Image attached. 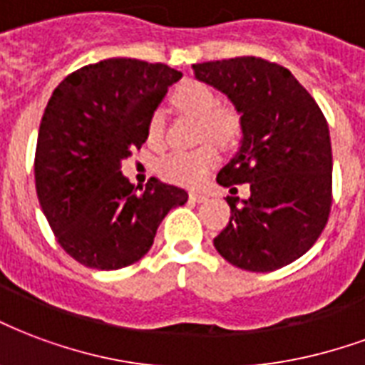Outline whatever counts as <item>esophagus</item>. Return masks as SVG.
Returning a JSON list of instances; mask_svg holds the SVG:
<instances>
[{
	"label": "esophagus",
	"instance_id": "obj_1",
	"mask_svg": "<svg viewBox=\"0 0 365 365\" xmlns=\"http://www.w3.org/2000/svg\"><path fill=\"white\" fill-rule=\"evenodd\" d=\"M190 199L193 203H203V201H207V195H205V193H199V191H191Z\"/></svg>",
	"mask_w": 365,
	"mask_h": 365
}]
</instances>
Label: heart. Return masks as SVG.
Wrapping results in <instances>:
<instances>
[{
	"mask_svg": "<svg viewBox=\"0 0 365 365\" xmlns=\"http://www.w3.org/2000/svg\"><path fill=\"white\" fill-rule=\"evenodd\" d=\"M174 104L183 114L201 120V137L218 145H230L240 133L237 115L218 108L212 88L197 81H185L174 91ZM147 143L150 148H160L164 143V120L158 110L148 115ZM218 156L215 148L205 147L193 153H172L160 162V175L170 183L183 187H197L215 168Z\"/></svg>",
	"mask_w": 365,
	"mask_h": 365,
	"instance_id": "heart-1",
	"label": "heart"
}]
</instances>
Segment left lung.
I'll return each mask as SVG.
<instances>
[{"label": "left lung", "instance_id": "obj_1", "mask_svg": "<svg viewBox=\"0 0 365 365\" xmlns=\"http://www.w3.org/2000/svg\"><path fill=\"white\" fill-rule=\"evenodd\" d=\"M240 115V147L217 182L250 183L247 199L226 197L230 222L215 247L244 271L290 265L319 237L331 210V137L312 94L282 66L261 58L193 63Z\"/></svg>", "mask_w": 365, "mask_h": 365}]
</instances>
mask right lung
I'll return each instance as SVG.
<instances>
[{
	"label": "right lung",
	"mask_w": 365,
	"mask_h": 365,
	"mask_svg": "<svg viewBox=\"0 0 365 365\" xmlns=\"http://www.w3.org/2000/svg\"><path fill=\"white\" fill-rule=\"evenodd\" d=\"M182 73L112 58L61 81L38 129L34 180L59 245L100 271L131 265L150 250L162 218L187 203L182 187L150 178L141 191L121 160L147 141V120Z\"/></svg>",
	"instance_id": "obj_1"
}]
</instances>
